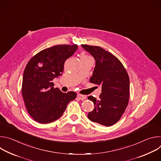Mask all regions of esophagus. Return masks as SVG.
Segmentation results:
<instances>
[{"instance_id":"1","label":"esophagus","mask_w":161,"mask_h":161,"mask_svg":"<svg viewBox=\"0 0 161 161\" xmlns=\"http://www.w3.org/2000/svg\"><path fill=\"white\" fill-rule=\"evenodd\" d=\"M78 98L80 99V100H83V99H86V96H84V95H81V94H78L77 96Z\"/></svg>"}]
</instances>
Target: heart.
<instances>
[{
    "label": "heart",
    "instance_id": "b5f03b06",
    "mask_svg": "<svg viewBox=\"0 0 161 161\" xmlns=\"http://www.w3.org/2000/svg\"><path fill=\"white\" fill-rule=\"evenodd\" d=\"M88 57V56H87L86 55H81V57Z\"/></svg>",
    "mask_w": 161,
    "mask_h": 161
}]
</instances>
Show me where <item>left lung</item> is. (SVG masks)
I'll return each instance as SVG.
<instances>
[{"label": "left lung", "instance_id": "1", "mask_svg": "<svg viewBox=\"0 0 161 161\" xmlns=\"http://www.w3.org/2000/svg\"><path fill=\"white\" fill-rule=\"evenodd\" d=\"M81 46L96 60L90 82L102 86L98 99L88 97L94 104V109L88 113V118L101 125L111 126L120 119L129 103L128 73L122 62L109 52L96 46Z\"/></svg>", "mask_w": 161, "mask_h": 161}]
</instances>
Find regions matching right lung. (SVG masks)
<instances>
[{"instance_id":"obj_1","label":"right lung","mask_w":161,"mask_h":161,"mask_svg":"<svg viewBox=\"0 0 161 161\" xmlns=\"http://www.w3.org/2000/svg\"><path fill=\"white\" fill-rule=\"evenodd\" d=\"M77 49L76 44L56 45L39 52L27 63L21 93L27 110L35 121L41 124L55 121L68 103L76 97L75 92L64 93L54 88L52 80L62 75L65 60Z\"/></svg>"}]
</instances>
